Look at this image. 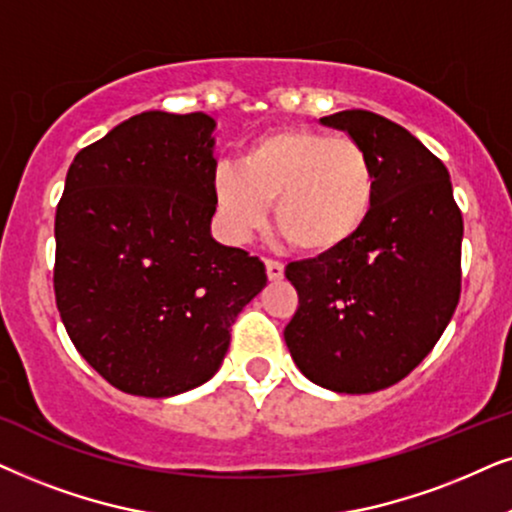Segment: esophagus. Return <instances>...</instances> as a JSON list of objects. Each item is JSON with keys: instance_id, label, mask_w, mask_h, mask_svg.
Segmentation results:
<instances>
[{"instance_id": "34e87169", "label": "esophagus", "mask_w": 512, "mask_h": 512, "mask_svg": "<svg viewBox=\"0 0 512 512\" xmlns=\"http://www.w3.org/2000/svg\"><path fill=\"white\" fill-rule=\"evenodd\" d=\"M264 267H267L269 281H281L283 274H285V267H283L281 262H276V260H267V262H264Z\"/></svg>"}]
</instances>
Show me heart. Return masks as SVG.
<instances>
[{"instance_id":"b5f03b06","label":"heart","mask_w":512,"mask_h":512,"mask_svg":"<svg viewBox=\"0 0 512 512\" xmlns=\"http://www.w3.org/2000/svg\"><path fill=\"white\" fill-rule=\"evenodd\" d=\"M370 154L351 138L313 128H278L252 140L236 168L215 175V210L222 234L245 243L267 222L302 252L323 255L356 238L374 206Z\"/></svg>"}]
</instances>
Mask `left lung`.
<instances>
[{"label": "left lung", "mask_w": 512, "mask_h": 512, "mask_svg": "<svg viewBox=\"0 0 512 512\" xmlns=\"http://www.w3.org/2000/svg\"><path fill=\"white\" fill-rule=\"evenodd\" d=\"M370 154V220L342 248L285 269L297 313L285 344L299 372L335 393L405 379L438 342L461 295L463 220L449 173L403 126L365 109L320 119Z\"/></svg>", "instance_id": "1"}]
</instances>
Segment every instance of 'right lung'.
Returning <instances> with one entry per match:
<instances>
[{"instance_id": "obj_1", "label": "right lung", "mask_w": 512, "mask_h": 512, "mask_svg": "<svg viewBox=\"0 0 512 512\" xmlns=\"http://www.w3.org/2000/svg\"><path fill=\"white\" fill-rule=\"evenodd\" d=\"M215 121L142 112L74 156L56 210L53 288L88 365L119 391L170 398L206 384L238 313L267 285L217 243Z\"/></svg>"}]
</instances>
